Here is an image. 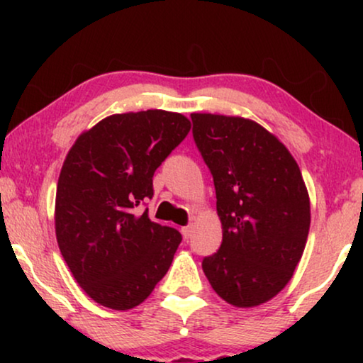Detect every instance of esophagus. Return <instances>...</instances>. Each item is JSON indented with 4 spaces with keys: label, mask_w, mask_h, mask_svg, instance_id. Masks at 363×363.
Instances as JSON below:
<instances>
[{
    "label": "esophagus",
    "mask_w": 363,
    "mask_h": 363,
    "mask_svg": "<svg viewBox=\"0 0 363 363\" xmlns=\"http://www.w3.org/2000/svg\"><path fill=\"white\" fill-rule=\"evenodd\" d=\"M182 235H183V238H185V240H188V238H191V235H193V226H191V225L183 226V228H182Z\"/></svg>",
    "instance_id": "34e87169"
}]
</instances>
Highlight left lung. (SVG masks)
Instances as JSON below:
<instances>
[{"instance_id":"left-lung-1","label":"left lung","mask_w":363,"mask_h":363,"mask_svg":"<svg viewBox=\"0 0 363 363\" xmlns=\"http://www.w3.org/2000/svg\"><path fill=\"white\" fill-rule=\"evenodd\" d=\"M193 140L210 168L223 241L201 266L221 299L255 307L284 289L304 252L311 203L289 150L259 123L191 113Z\"/></svg>"}]
</instances>
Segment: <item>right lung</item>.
<instances>
[{
    "mask_svg": "<svg viewBox=\"0 0 363 363\" xmlns=\"http://www.w3.org/2000/svg\"><path fill=\"white\" fill-rule=\"evenodd\" d=\"M182 113L143 111L104 118L77 138L56 191V236L89 297L127 311L147 299L182 242L148 218L153 173L190 132Z\"/></svg>",
    "mask_w": 363,
    "mask_h": 363,
    "instance_id": "add662e5",
    "label": "right lung"
}]
</instances>
